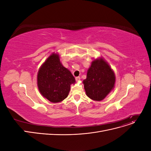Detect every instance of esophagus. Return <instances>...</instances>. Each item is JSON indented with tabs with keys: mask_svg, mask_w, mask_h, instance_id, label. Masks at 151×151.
<instances>
[{
	"mask_svg": "<svg viewBox=\"0 0 151 151\" xmlns=\"http://www.w3.org/2000/svg\"><path fill=\"white\" fill-rule=\"evenodd\" d=\"M80 79H81L80 77H76V81H80Z\"/></svg>",
	"mask_w": 151,
	"mask_h": 151,
	"instance_id": "1",
	"label": "esophagus"
}]
</instances>
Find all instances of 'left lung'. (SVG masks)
Here are the masks:
<instances>
[{
  "label": "left lung",
  "mask_w": 151,
  "mask_h": 151,
  "mask_svg": "<svg viewBox=\"0 0 151 151\" xmlns=\"http://www.w3.org/2000/svg\"><path fill=\"white\" fill-rule=\"evenodd\" d=\"M115 83V74L101 58L93 61L87 78L83 81L87 96L95 101H101L106 97L113 89Z\"/></svg>",
  "instance_id": "obj_1"
}]
</instances>
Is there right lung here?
<instances>
[{"label": "right lung", "instance_id": "add662e5", "mask_svg": "<svg viewBox=\"0 0 151 151\" xmlns=\"http://www.w3.org/2000/svg\"><path fill=\"white\" fill-rule=\"evenodd\" d=\"M76 79L71 72L63 67L57 54L50 55L38 74V86L40 93L52 103L65 99L70 89V84Z\"/></svg>", "mask_w": 151, "mask_h": 151}]
</instances>
